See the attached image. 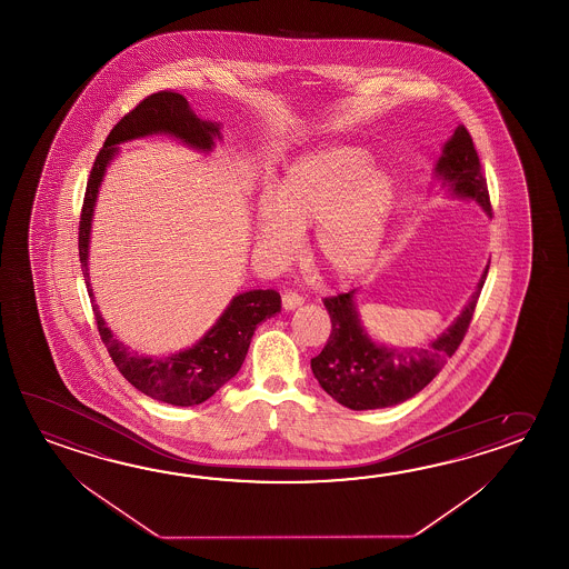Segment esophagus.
<instances>
[{
    "mask_svg": "<svg viewBox=\"0 0 569 569\" xmlns=\"http://www.w3.org/2000/svg\"><path fill=\"white\" fill-rule=\"evenodd\" d=\"M281 303L286 310H296L303 303V298L298 291L286 290L281 293Z\"/></svg>",
    "mask_w": 569,
    "mask_h": 569,
    "instance_id": "34e87169",
    "label": "esophagus"
}]
</instances>
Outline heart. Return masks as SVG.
Masks as SVG:
<instances>
[{"label":"heart","instance_id":"heart-1","mask_svg":"<svg viewBox=\"0 0 569 569\" xmlns=\"http://www.w3.org/2000/svg\"><path fill=\"white\" fill-rule=\"evenodd\" d=\"M369 163L367 151L347 146L291 163L276 202L267 198L259 207V244L271 256L290 257L298 231L316 224V253L328 271L348 278L367 269L383 244L395 202L393 178Z\"/></svg>","mask_w":569,"mask_h":569}]
</instances>
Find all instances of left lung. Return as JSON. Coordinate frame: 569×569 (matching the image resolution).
<instances>
[{"label": "left lung", "instance_id": "1", "mask_svg": "<svg viewBox=\"0 0 569 569\" xmlns=\"http://www.w3.org/2000/svg\"><path fill=\"white\" fill-rule=\"evenodd\" d=\"M436 170L453 194L475 198L488 214H492L487 176L482 174L475 141L465 126L456 129L452 140L443 146ZM487 273L488 269H485L478 290L462 316L429 347L413 350L372 345L360 328L352 293L325 298L332 330L322 352L312 359L313 377L335 401L355 411L403 403L419 393L462 345Z\"/></svg>", "mask_w": 569, "mask_h": 569}]
</instances>
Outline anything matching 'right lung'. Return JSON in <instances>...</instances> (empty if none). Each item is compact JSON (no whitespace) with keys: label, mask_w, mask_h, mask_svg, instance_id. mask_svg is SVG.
<instances>
[{"label":"right lung","mask_w":569,"mask_h":569,"mask_svg":"<svg viewBox=\"0 0 569 569\" xmlns=\"http://www.w3.org/2000/svg\"><path fill=\"white\" fill-rule=\"evenodd\" d=\"M172 133L178 140L198 150H212V136H219L214 123L200 121L184 97L176 91L151 93L136 104L128 116L121 117L116 128L109 131L103 148L94 158L91 174L87 180L84 200H82L81 221H79V257L82 276L87 281L89 298L93 290L89 286L87 253H89V232L93 219L94 198L101 184L104 168L116 153L117 143L133 140L150 133ZM281 310V298L276 290H251L232 298L231 306L224 310L219 322L210 328L207 337L194 347L172 357L151 359L129 350L113 338L104 326L101 313L93 303L94 322L99 337L119 372L138 391L170 406H198L217 393L222 385L231 381L243 365L244 355L251 345L257 325L271 318Z\"/></svg>","instance_id":"obj_1"}]
</instances>
